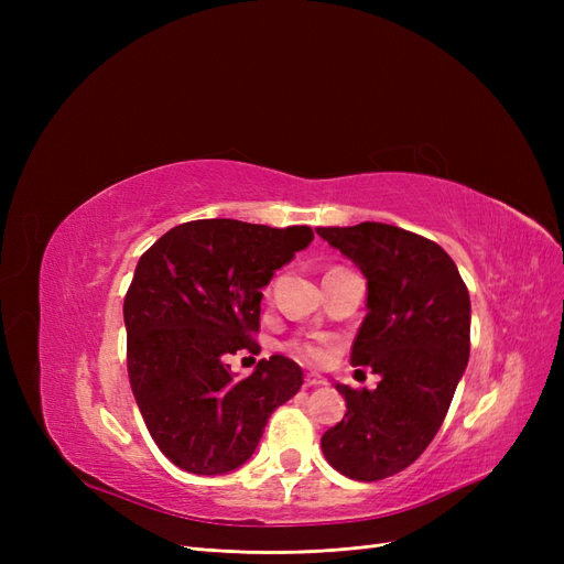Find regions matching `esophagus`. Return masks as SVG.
<instances>
[{"label":"esophagus","instance_id":"34e87169","mask_svg":"<svg viewBox=\"0 0 564 564\" xmlns=\"http://www.w3.org/2000/svg\"><path fill=\"white\" fill-rule=\"evenodd\" d=\"M303 386H305V388H319V386H327V379L317 377V373H308V377L303 379Z\"/></svg>","mask_w":564,"mask_h":564}]
</instances>
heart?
<instances>
[{"label": "heart", "instance_id": "heart-1", "mask_svg": "<svg viewBox=\"0 0 564 564\" xmlns=\"http://www.w3.org/2000/svg\"><path fill=\"white\" fill-rule=\"evenodd\" d=\"M289 352H292L303 365L319 367L327 362V357H329V340L327 338H296L289 344Z\"/></svg>", "mask_w": 564, "mask_h": 564}]
</instances>
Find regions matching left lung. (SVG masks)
<instances>
[{
  "mask_svg": "<svg viewBox=\"0 0 564 564\" xmlns=\"http://www.w3.org/2000/svg\"><path fill=\"white\" fill-rule=\"evenodd\" d=\"M317 235L367 278L350 365L381 377L373 390L336 383L348 412L322 452L340 475L377 482L412 466L445 421L470 355V296L449 253L416 232L365 220Z\"/></svg>",
  "mask_w": 564,
  "mask_h": 564,
  "instance_id": "1",
  "label": "left lung"
}]
</instances>
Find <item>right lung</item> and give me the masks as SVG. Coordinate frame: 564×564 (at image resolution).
Wrapping results in <instances>:
<instances>
[{
	"instance_id": "obj_1",
	"label": "right lung",
	"mask_w": 564,
	"mask_h": 564,
	"mask_svg": "<svg viewBox=\"0 0 564 564\" xmlns=\"http://www.w3.org/2000/svg\"><path fill=\"white\" fill-rule=\"evenodd\" d=\"M311 242L308 226L202 218L141 256L124 299L129 383L152 440L178 468L242 466L270 414L299 392L303 371L289 357L259 360L242 381L228 357L259 355L261 289Z\"/></svg>"
}]
</instances>
